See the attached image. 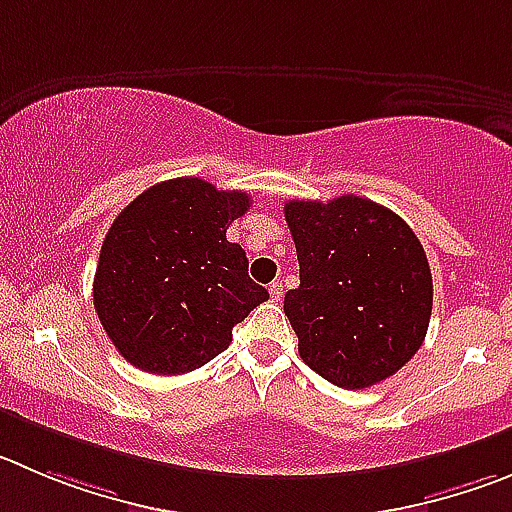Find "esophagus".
I'll return each instance as SVG.
<instances>
[{
	"mask_svg": "<svg viewBox=\"0 0 512 512\" xmlns=\"http://www.w3.org/2000/svg\"><path fill=\"white\" fill-rule=\"evenodd\" d=\"M270 298L275 300V303H278V300H283V283H280V280H275V283H270Z\"/></svg>",
	"mask_w": 512,
	"mask_h": 512,
	"instance_id": "1",
	"label": "esophagus"
}]
</instances>
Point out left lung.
<instances>
[{
	"label": "left lung",
	"instance_id": "obj_1",
	"mask_svg": "<svg viewBox=\"0 0 512 512\" xmlns=\"http://www.w3.org/2000/svg\"><path fill=\"white\" fill-rule=\"evenodd\" d=\"M300 285L285 295L305 364L341 389L394 376L419 351L432 315V272L399 214L346 194L285 204Z\"/></svg>",
	"mask_w": 512,
	"mask_h": 512
}]
</instances>
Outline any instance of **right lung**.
Returning a JSON list of instances; mask_svg holds the SVG:
<instances>
[{"mask_svg":"<svg viewBox=\"0 0 512 512\" xmlns=\"http://www.w3.org/2000/svg\"><path fill=\"white\" fill-rule=\"evenodd\" d=\"M250 204L245 191L181 176L138 194L113 219L93 305L128 364L161 376L199 369L270 298L247 275L245 250L227 242L229 224Z\"/></svg>","mask_w":512,"mask_h":512,"instance_id":"1","label":"right lung"}]
</instances>
